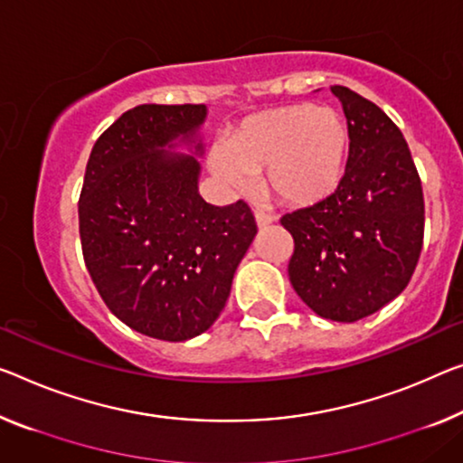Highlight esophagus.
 Returning <instances> with one entry per match:
<instances>
[{
    "label": "esophagus",
    "mask_w": 463,
    "mask_h": 463,
    "mask_svg": "<svg viewBox=\"0 0 463 463\" xmlns=\"http://www.w3.org/2000/svg\"><path fill=\"white\" fill-rule=\"evenodd\" d=\"M254 219L259 227H269L275 222V217L269 215V213H265V211H254Z\"/></svg>",
    "instance_id": "1"
}]
</instances>
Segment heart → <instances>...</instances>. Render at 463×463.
Returning <instances> with one entry per match:
<instances>
[{"label":"heart","mask_w":463,"mask_h":463,"mask_svg":"<svg viewBox=\"0 0 463 463\" xmlns=\"http://www.w3.org/2000/svg\"><path fill=\"white\" fill-rule=\"evenodd\" d=\"M224 148H213L211 172L227 188L244 192L250 175L288 207H315L344 177L350 132L341 113L312 103H294L241 119Z\"/></svg>","instance_id":"heart-1"}]
</instances>
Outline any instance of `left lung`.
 <instances>
[{
    "mask_svg": "<svg viewBox=\"0 0 463 463\" xmlns=\"http://www.w3.org/2000/svg\"><path fill=\"white\" fill-rule=\"evenodd\" d=\"M347 119L350 155L337 190L281 217L294 238L289 281L318 317L354 323L395 300L424 238V196L408 142L389 116L345 87H331Z\"/></svg>",
    "mask_w": 463,
    "mask_h": 463,
    "instance_id": "1",
    "label": "left lung"
}]
</instances>
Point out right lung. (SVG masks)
<instances>
[{"instance_id":"1","label":"right lung","mask_w":463,"mask_h":463,"mask_svg":"<svg viewBox=\"0 0 463 463\" xmlns=\"http://www.w3.org/2000/svg\"><path fill=\"white\" fill-rule=\"evenodd\" d=\"M204 119L207 105L126 111L92 146L78 201L84 262L103 302L163 341L217 321L256 236L244 201L215 207L198 192Z\"/></svg>"}]
</instances>
